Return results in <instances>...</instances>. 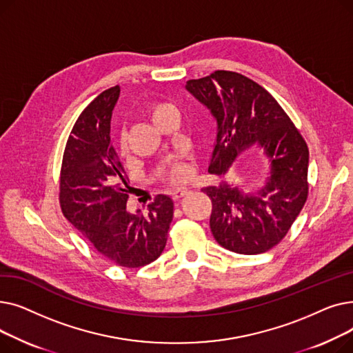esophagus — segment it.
Wrapping results in <instances>:
<instances>
[{
	"label": "esophagus",
	"instance_id": "34e87169",
	"mask_svg": "<svg viewBox=\"0 0 353 353\" xmlns=\"http://www.w3.org/2000/svg\"><path fill=\"white\" fill-rule=\"evenodd\" d=\"M189 192H190V189H188V188H181V189H176V190H173L172 196H173V199H174V200H177V199H180V197H183V196H186Z\"/></svg>",
	"mask_w": 353,
	"mask_h": 353
}]
</instances>
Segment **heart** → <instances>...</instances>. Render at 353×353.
<instances>
[{"instance_id":"b5f03b06","label":"heart","mask_w":353,"mask_h":353,"mask_svg":"<svg viewBox=\"0 0 353 353\" xmlns=\"http://www.w3.org/2000/svg\"><path fill=\"white\" fill-rule=\"evenodd\" d=\"M176 110L174 105L169 104V103H154L152 104L150 107H148V116H150V119L157 123L165 113H169V111H173ZM123 148H124V143H123ZM189 174V169L188 165H184L181 163H172L170 164V169H169V173H167V176H169V179L172 181H180V180H184L188 177Z\"/></svg>"}]
</instances>
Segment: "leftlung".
<instances>
[{"mask_svg": "<svg viewBox=\"0 0 353 353\" xmlns=\"http://www.w3.org/2000/svg\"><path fill=\"white\" fill-rule=\"evenodd\" d=\"M186 90L217 123L210 174L226 176L249 148L270 163V176L259 190L246 193L226 180L203 189L212 200L216 242L240 254L265 253L286 236L306 203L307 144L270 92L242 74L217 70L189 80Z\"/></svg>", "mask_w": 353, "mask_h": 353, "instance_id": "obj_1", "label": "left lung"}]
</instances>
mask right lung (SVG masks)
<instances>
[{
  "label": "right lung",
  "instance_id": "1",
  "mask_svg": "<svg viewBox=\"0 0 353 353\" xmlns=\"http://www.w3.org/2000/svg\"><path fill=\"white\" fill-rule=\"evenodd\" d=\"M119 96V85L103 91L74 124L63 156L60 206L100 254L134 269L154 262L164 250L174 205L169 196L157 194L145 213L127 210L128 177L110 140Z\"/></svg>",
  "mask_w": 353,
  "mask_h": 353
}]
</instances>
